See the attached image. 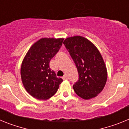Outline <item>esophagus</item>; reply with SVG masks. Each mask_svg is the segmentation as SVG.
<instances>
[{
  "mask_svg": "<svg viewBox=\"0 0 129 129\" xmlns=\"http://www.w3.org/2000/svg\"><path fill=\"white\" fill-rule=\"evenodd\" d=\"M68 79V77L67 75H64V76L62 77V79H63V80H67V79Z\"/></svg>",
  "mask_w": 129,
  "mask_h": 129,
  "instance_id": "esophagus-1",
  "label": "esophagus"
}]
</instances>
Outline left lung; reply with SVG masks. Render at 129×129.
<instances>
[{"mask_svg":"<svg viewBox=\"0 0 129 129\" xmlns=\"http://www.w3.org/2000/svg\"><path fill=\"white\" fill-rule=\"evenodd\" d=\"M74 61L79 80L73 88L77 95L94 98L103 90L107 80V70L98 49L89 40L79 35L70 37L63 42Z\"/></svg>","mask_w":129,"mask_h":129,"instance_id":"left-lung-1","label":"left lung"}]
</instances>
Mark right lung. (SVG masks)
Segmentation results:
<instances>
[{"label": "right lung", "mask_w": 129, "mask_h": 129, "mask_svg": "<svg viewBox=\"0 0 129 129\" xmlns=\"http://www.w3.org/2000/svg\"><path fill=\"white\" fill-rule=\"evenodd\" d=\"M63 38H42L26 53L21 64L20 76L24 87L34 98L46 100L57 91L62 82L50 68V60L62 46Z\"/></svg>", "instance_id": "obj_1"}]
</instances>
